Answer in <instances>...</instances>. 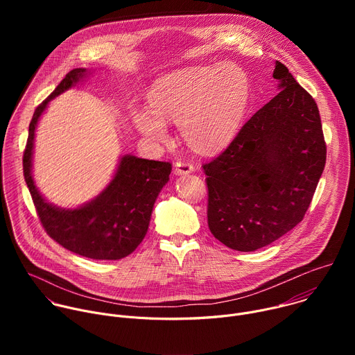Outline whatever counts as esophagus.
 I'll return each instance as SVG.
<instances>
[{
  "mask_svg": "<svg viewBox=\"0 0 355 355\" xmlns=\"http://www.w3.org/2000/svg\"><path fill=\"white\" fill-rule=\"evenodd\" d=\"M193 170H195L193 164L189 163V162H185V160H178V162L175 163V166H174V171H175V174H178V175L189 174V173H192Z\"/></svg>",
  "mask_w": 355,
  "mask_h": 355,
  "instance_id": "obj_1",
  "label": "esophagus"
}]
</instances>
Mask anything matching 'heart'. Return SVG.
Here are the masks:
<instances>
[{"label":"heart","mask_w":355,"mask_h":355,"mask_svg":"<svg viewBox=\"0 0 355 355\" xmlns=\"http://www.w3.org/2000/svg\"><path fill=\"white\" fill-rule=\"evenodd\" d=\"M248 78L232 64L181 70L160 78L148 92L149 110H135L137 130L166 141L167 123L177 122L184 140L200 151H214L237 133L248 104Z\"/></svg>","instance_id":"b5f03b06"}]
</instances>
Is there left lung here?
<instances>
[{"label":"left lung","mask_w":355,"mask_h":355,"mask_svg":"<svg viewBox=\"0 0 355 355\" xmlns=\"http://www.w3.org/2000/svg\"><path fill=\"white\" fill-rule=\"evenodd\" d=\"M281 91L204 164L211 233L237 251L266 247L305 216L326 164L319 108L275 62Z\"/></svg>","instance_id":"obj_1"}]
</instances>
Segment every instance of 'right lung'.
<instances>
[{"mask_svg": "<svg viewBox=\"0 0 355 355\" xmlns=\"http://www.w3.org/2000/svg\"><path fill=\"white\" fill-rule=\"evenodd\" d=\"M87 76L74 69L35 110L24 151V177L46 233L64 248L92 260H121L144 239L155 202L168 182L171 163L126 155L110 185L88 204L76 209L58 208L37 191L32 178L33 139L37 121L55 96Z\"/></svg>", "mask_w": 355, "mask_h": 355, "instance_id": "1", "label": "right lung"}]
</instances>
